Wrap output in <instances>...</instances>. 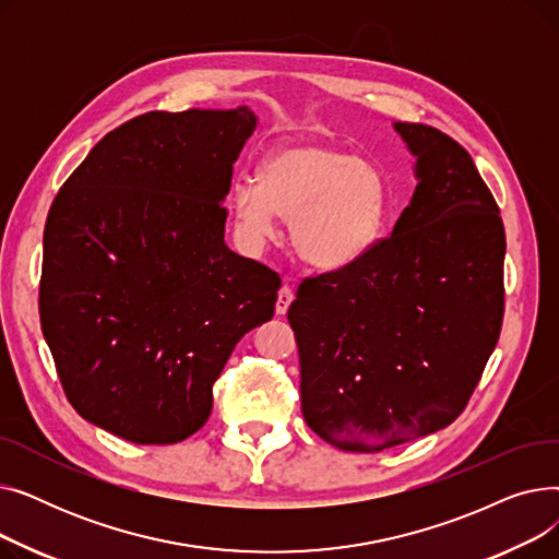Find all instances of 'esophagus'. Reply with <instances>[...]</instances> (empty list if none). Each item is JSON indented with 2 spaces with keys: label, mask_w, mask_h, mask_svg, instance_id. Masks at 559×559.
Segmentation results:
<instances>
[{
  "label": "esophagus",
  "mask_w": 559,
  "mask_h": 559,
  "mask_svg": "<svg viewBox=\"0 0 559 559\" xmlns=\"http://www.w3.org/2000/svg\"><path fill=\"white\" fill-rule=\"evenodd\" d=\"M292 301H295V289H292L289 285H283L278 289V299H276V314H285Z\"/></svg>",
  "instance_id": "obj_1"
}]
</instances>
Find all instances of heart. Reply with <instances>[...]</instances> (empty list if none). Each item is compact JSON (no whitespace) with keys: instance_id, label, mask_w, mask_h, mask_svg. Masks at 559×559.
<instances>
[{"instance_id":"obj_1","label":"heart","mask_w":559,"mask_h":559,"mask_svg":"<svg viewBox=\"0 0 559 559\" xmlns=\"http://www.w3.org/2000/svg\"><path fill=\"white\" fill-rule=\"evenodd\" d=\"M233 211L253 238H270L276 215L292 222L301 258L340 270L369 253L392 215L388 176L326 142H285L262 158L258 181L233 186Z\"/></svg>"}]
</instances>
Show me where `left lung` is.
I'll return each mask as SVG.
<instances>
[{
	"label": "left lung",
	"mask_w": 559,
	"mask_h": 559,
	"mask_svg": "<svg viewBox=\"0 0 559 559\" xmlns=\"http://www.w3.org/2000/svg\"><path fill=\"white\" fill-rule=\"evenodd\" d=\"M417 188L390 238L308 276L287 310L301 413L329 444L378 453L453 424L501 335L506 228L453 138L396 122Z\"/></svg>",
	"instance_id": "obj_1"
}]
</instances>
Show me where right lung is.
Wrapping results in <instances>:
<instances>
[{
    "label": "right lung",
    "instance_id": "1",
    "mask_svg": "<svg viewBox=\"0 0 559 559\" xmlns=\"http://www.w3.org/2000/svg\"><path fill=\"white\" fill-rule=\"evenodd\" d=\"M247 106L152 110L106 133L45 224L40 324L76 413L133 444L211 417L235 344L274 314L281 276L224 242Z\"/></svg>",
    "mask_w": 559,
    "mask_h": 559
}]
</instances>
